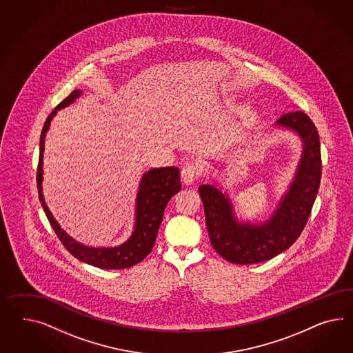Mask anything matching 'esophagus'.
Masks as SVG:
<instances>
[{
	"mask_svg": "<svg viewBox=\"0 0 353 353\" xmlns=\"http://www.w3.org/2000/svg\"><path fill=\"white\" fill-rule=\"evenodd\" d=\"M199 170L195 164H186L181 171V180L185 185H191L198 180L199 177Z\"/></svg>",
	"mask_w": 353,
	"mask_h": 353,
	"instance_id": "34e87169",
	"label": "esophagus"
}]
</instances>
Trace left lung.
<instances>
[{"label":"left lung","mask_w":353,"mask_h":353,"mask_svg":"<svg viewBox=\"0 0 353 353\" xmlns=\"http://www.w3.org/2000/svg\"><path fill=\"white\" fill-rule=\"evenodd\" d=\"M277 124L301 134L305 149L296 180L266 223L261 226L240 223L228 196L212 185L199 188L212 247L231 263L265 262L293 245L305 229L319 192L323 163L314 122L305 113L296 110L281 115Z\"/></svg>","instance_id":"1"}]
</instances>
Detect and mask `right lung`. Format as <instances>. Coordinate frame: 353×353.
Wrapping results in <instances>:
<instances>
[{
  "label": "right lung",
  "instance_id": "add662e5",
  "mask_svg": "<svg viewBox=\"0 0 353 353\" xmlns=\"http://www.w3.org/2000/svg\"><path fill=\"white\" fill-rule=\"evenodd\" d=\"M82 91L74 90L57 105L50 113L45 121L41 137H39V158L37 167V189L41 205L48 216L51 228L55 231L59 240L63 243L68 252L78 258L79 261L88 263L91 266L113 270V268H127L141 262L152 252L159 226L162 223L163 213L167 203L174 194L181 190L180 171L176 167H163L154 168L143 174L140 183V190L137 194V214H136V228L131 239L123 245L117 248L97 249L87 248L82 244H78L70 236L60 229L57 221L48 210L42 195V158L45 148V136L48 132L50 122L57 114V110L72 104Z\"/></svg>",
  "mask_w": 353,
  "mask_h": 353
}]
</instances>
